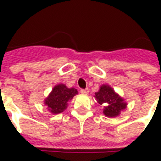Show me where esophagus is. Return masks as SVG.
I'll use <instances>...</instances> for the list:
<instances>
[{"label": "esophagus", "mask_w": 161, "mask_h": 161, "mask_svg": "<svg viewBox=\"0 0 161 161\" xmlns=\"http://www.w3.org/2000/svg\"><path fill=\"white\" fill-rule=\"evenodd\" d=\"M81 93H83V94H88L89 93V89H81L80 90Z\"/></svg>", "instance_id": "obj_1"}]
</instances>
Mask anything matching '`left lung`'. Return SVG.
I'll list each match as a JSON object with an SVG mask.
<instances>
[{
	"instance_id": "left-lung-1",
	"label": "left lung",
	"mask_w": 161,
	"mask_h": 161,
	"mask_svg": "<svg viewBox=\"0 0 161 161\" xmlns=\"http://www.w3.org/2000/svg\"><path fill=\"white\" fill-rule=\"evenodd\" d=\"M99 104L104 105L103 114L108 117L117 116L120 112L126 108V103L123 99L115 93L114 90L108 85H103L98 92H96V97Z\"/></svg>"
}]
</instances>
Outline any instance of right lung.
<instances>
[{"label": "right lung", "instance_id": "add662e5", "mask_svg": "<svg viewBox=\"0 0 161 161\" xmlns=\"http://www.w3.org/2000/svg\"><path fill=\"white\" fill-rule=\"evenodd\" d=\"M77 94L76 89L67 88L64 84H58L45 100V104L53 114H59L67 108V103Z\"/></svg>", "mask_w": 161, "mask_h": 161}]
</instances>
